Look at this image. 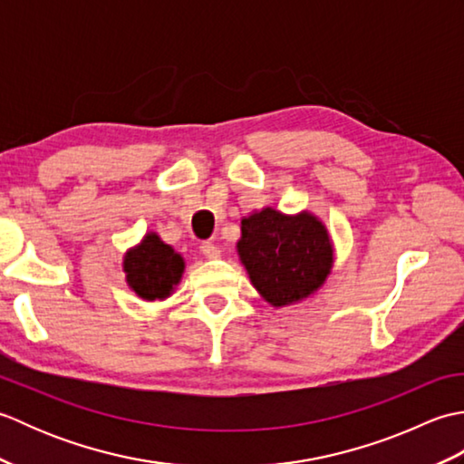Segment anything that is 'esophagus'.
Here are the masks:
<instances>
[{
	"mask_svg": "<svg viewBox=\"0 0 464 464\" xmlns=\"http://www.w3.org/2000/svg\"><path fill=\"white\" fill-rule=\"evenodd\" d=\"M199 249H201V253L205 255L207 259H217V257H219V247H217V245L211 243V241H203Z\"/></svg>",
	"mask_w": 464,
	"mask_h": 464,
	"instance_id": "34e87169",
	"label": "esophagus"
}]
</instances>
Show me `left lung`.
<instances>
[{
  "label": "left lung",
  "instance_id": "left-lung-1",
  "mask_svg": "<svg viewBox=\"0 0 464 464\" xmlns=\"http://www.w3.org/2000/svg\"><path fill=\"white\" fill-rule=\"evenodd\" d=\"M237 249L251 283L275 307L309 297L327 279L333 247L313 215L263 209L241 221Z\"/></svg>",
  "mask_w": 464,
  "mask_h": 464
}]
</instances>
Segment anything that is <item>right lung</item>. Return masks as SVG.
Listing matches in <instances>:
<instances>
[{
    "mask_svg": "<svg viewBox=\"0 0 464 464\" xmlns=\"http://www.w3.org/2000/svg\"><path fill=\"white\" fill-rule=\"evenodd\" d=\"M183 259L157 235H147L140 247L127 253L125 273L131 289L147 301L165 299L179 283Z\"/></svg>",
    "mask_w": 464,
    "mask_h": 464,
    "instance_id": "obj_1",
    "label": "right lung"
}]
</instances>
